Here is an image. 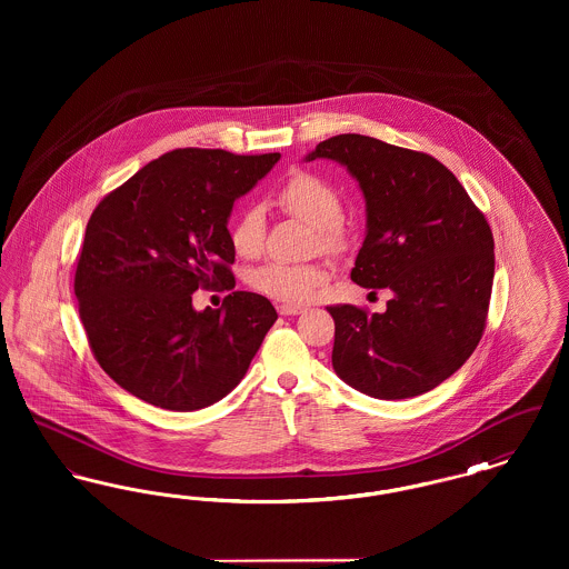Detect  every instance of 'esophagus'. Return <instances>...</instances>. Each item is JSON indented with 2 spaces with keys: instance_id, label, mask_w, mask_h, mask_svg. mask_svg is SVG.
I'll return each instance as SVG.
<instances>
[{
  "instance_id": "34e87169",
  "label": "esophagus",
  "mask_w": 569,
  "mask_h": 569,
  "mask_svg": "<svg viewBox=\"0 0 569 569\" xmlns=\"http://www.w3.org/2000/svg\"><path fill=\"white\" fill-rule=\"evenodd\" d=\"M277 311H279L281 316H298V313H302L305 309H302L300 305H279Z\"/></svg>"
}]
</instances>
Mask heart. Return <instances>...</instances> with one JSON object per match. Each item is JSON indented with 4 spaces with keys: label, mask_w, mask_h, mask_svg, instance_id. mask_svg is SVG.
Segmentation results:
<instances>
[{
    "label": "heart",
    "mask_w": 569,
    "mask_h": 569,
    "mask_svg": "<svg viewBox=\"0 0 569 569\" xmlns=\"http://www.w3.org/2000/svg\"><path fill=\"white\" fill-rule=\"evenodd\" d=\"M277 204L286 213L313 226V247H320L325 251H339L346 244V230L341 223L343 202L337 190L328 186L325 179L309 172H295L277 190ZM264 211L258 204H249L230 228V243L237 249V253L253 258L264 244ZM325 281V267L316 262H267L249 274V283L253 290L286 302L307 300Z\"/></svg>",
    "instance_id": "1"
}]
</instances>
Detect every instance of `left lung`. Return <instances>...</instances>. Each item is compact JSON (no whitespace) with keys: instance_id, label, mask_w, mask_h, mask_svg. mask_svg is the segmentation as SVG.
Returning a JSON list of instances; mask_svg holds the SVG:
<instances>
[{"instance_id":"obj_1","label":"left lung","mask_w":569,"mask_h":569,"mask_svg":"<svg viewBox=\"0 0 569 569\" xmlns=\"http://www.w3.org/2000/svg\"><path fill=\"white\" fill-rule=\"evenodd\" d=\"M343 163L367 200L352 281L388 288L383 313L326 307L332 367L376 399H409L459 371L487 326L495 241L485 213L433 156L360 134L322 140L307 162Z\"/></svg>"}]
</instances>
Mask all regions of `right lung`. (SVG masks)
<instances>
[{
	"label": "right lung",
	"instance_id": "right-lung-1",
	"mask_svg": "<svg viewBox=\"0 0 569 569\" xmlns=\"http://www.w3.org/2000/svg\"><path fill=\"white\" fill-rule=\"evenodd\" d=\"M279 153L174 149L140 168L89 217L74 295L98 365L151 406H213L244 378L277 311L232 292L196 311L198 288H234L228 217Z\"/></svg>",
	"mask_w": 569,
	"mask_h": 569
}]
</instances>
